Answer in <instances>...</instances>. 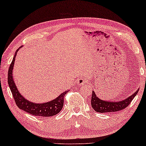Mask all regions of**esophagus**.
<instances>
[{
  "label": "esophagus",
  "instance_id": "34e87169",
  "mask_svg": "<svg viewBox=\"0 0 146 146\" xmlns=\"http://www.w3.org/2000/svg\"><path fill=\"white\" fill-rule=\"evenodd\" d=\"M86 80H85L84 78H79L78 80V82H77V84L78 85H80V86H82L84 84H86Z\"/></svg>",
  "mask_w": 146,
  "mask_h": 146
}]
</instances>
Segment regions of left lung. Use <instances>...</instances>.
<instances>
[{
    "label": "left lung",
    "instance_id": "left-lung-1",
    "mask_svg": "<svg viewBox=\"0 0 146 146\" xmlns=\"http://www.w3.org/2000/svg\"><path fill=\"white\" fill-rule=\"evenodd\" d=\"M139 91V88L131 96L123 99L120 101H105L99 98L96 96L94 91L92 92L91 98V105L92 109L98 113H109L116 112L123 110L129 105L134 97L137 95Z\"/></svg>",
    "mask_w": 146,
    "mask_h": 146
}]
</instances>
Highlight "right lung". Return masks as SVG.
<instances>
[{
    "label": "right lung",
    "instance_id": "1",
    "mask_svg": "<svg viewBox=\"0 0 146 146\" xmlns=\"http://www.w3.org/2000/svg\"><path fill=\"white\" fill-rule=\"evenodd\" d=\"M19 48L16 51L14 55L13 61L11 62L8 71V84L14 98L15 103L21 110L25 111L29 114L38 117H51L58 114L62 110L64 105V97L67 91L62 92L60 96L52 101L43 103H35L27 100L21 95L18 90L17 85L13 78V67L16 58L17 53Z\"/></svg>",
    "mask_w": 146,
    "mask_h": 146
}]
</instances>
